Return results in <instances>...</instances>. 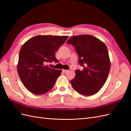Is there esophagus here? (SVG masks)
Returning <instances> with one entry per match:
<instances>
[{
	"instance_id": "1",
	"label": "esophagus",
	"mask_w": 131,
	"mask_h": 131,
	"mask_svg": "<svg viewBox=\"0 0 131 131\" xmlns=\"http://www.w3.org/2000/svg\"><path fill=\"white\" fill-rule=\"evenodd\" d=\"M62 72L66 73V72H68V70H62Z\"/></svg>"
}]
</instances>
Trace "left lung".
<instances>
[{
  "label": "left lung",
  "mask_w": 131,
  "mask_h": 131,
  "mask_svg": "<svg viewBox=\"0 0 131 131\" xmlns=\"http://www.w3.org/2000/svg\"><path fill=\"white\" fill-rule=\"evenodd\" d=\"M76 50L79 65L71 80L73 89L79 93L91 96L99 91L108 76L111 63L106 45L92 35H82L70 38L67 41Z\"/></svg>",
  "instance_id": "1"
}]
</instances>
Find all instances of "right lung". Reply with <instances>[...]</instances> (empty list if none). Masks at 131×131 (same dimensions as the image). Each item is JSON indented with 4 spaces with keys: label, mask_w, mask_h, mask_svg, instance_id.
<instances>
[{
    "label": "right lung",
    "mask_w": 131,
    "mask_h": 131,
    "mask_svg": "<svg viewBox=\"0 0 131 131\" xmlns=\"http://www.w3.org/2000/svg\"><path fill=\"white\" fill-rule=\"evenodd\" d=\"M68 38V36L38 35L22 46L19 52L18 72L29 91L42 95L52 89L62 70L50 68L45 64L58 62L55 53Z\"/></svg>",
    "instance_id": "add662e5"
}]
</instances>
